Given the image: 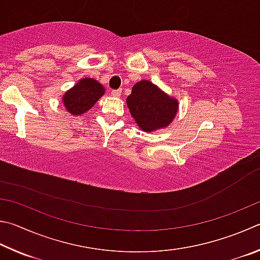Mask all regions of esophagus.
<instances>
[{
    "label": "esophagus",
    "mask_w": 260,
    "mask_h": 260,
    "mask_svg": "<svg viewBox=\"0 0 260 260\" xmlns=\"http://www.w3.org/2000/svg\"><path fill=\"white\" fill-rule=\"evenodd\" d=\"M121 92H122V90H113L111 94H112V97L118 98V97H121Z\"/></svg>",
    "instance_id": "esophagus-1"
}]
</instances>
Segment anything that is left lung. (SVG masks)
I'll return each mask as SVG.
<instances>
[{
    "label": "left lung",
    "instance_id": "obj_1",
    "mask_svg": "<svg viewBox=\"0 0 260 260\" xmlns=\"http://www.w3.org/2000/svg\"><path fill=\"white\" fill-rule=\"evenodd\" d=\"M131 116L144 133H154L170 125L178 113L179 103L148 80L136 83L126 98Z\"/></svg>",
    "mask_w": 260,
    "mask_h": 260
}]
</instances>
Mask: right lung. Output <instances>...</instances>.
<instances>
[{
	"instance_id": "obj_1",
	"label": "right lung",
	"mask_w": 260,
	"mask_h": 260,
	"mask_svg": "<svg viewBox=\"0 0 260 260\" xmlns=\"http://www.w3.org/2000/svg\"><path fill=\"white\" fill-rule=\"evenodd\" d=\"M105 94V88L97 80L84 77L62 94L61 100L66 111L72 115H82Z\"/></svg>"
}]
</instances>
